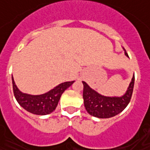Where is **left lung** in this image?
Wrapping results in <instances>:
<instances>
[{
    "mask_svg": "<svg viewBox=\"0 0 150 150\" xmlns=\"http://www.w3.org/2000/svg\"><path fill=\"white\" fill-rule=\"evenodd\" d=\"M122 48L126 56L129 57L125 48ZM83 84L84 106L88 114L98 118H109L121 113L129 103L134 90V75L126 93L122 96H104L90 87L84 81Z\"/></svg>",
    "mask_w": 150,
    "mask_h": 150,
    "instance_id": "left-lung-1",
    "label": "left lung"
}]
</instances>
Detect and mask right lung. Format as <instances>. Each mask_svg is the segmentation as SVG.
<instances>
[{
  "mask_svg": "<svg viewBox=\"0 0 150 150\" xmlns=\"http://www.w3.org/2000/svg\"><path fill=\"white\" fill-rule=\"evenodd\" d=\"M12 80L13 93L17 103L27 111L36 115H49L54 111L62 94L75 82H64L43 95H33L21 91L16 86L13 77Z\"/></svg>",
  "mask_w": 150,
  "mask_h": 150,
  "instance_id": "1",
  "label": "right lung"
}]
</instances>
